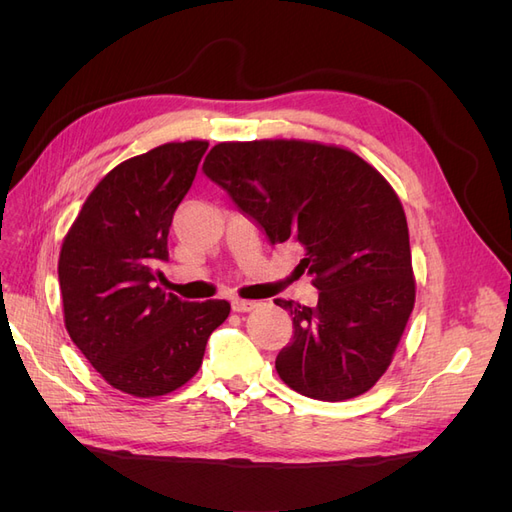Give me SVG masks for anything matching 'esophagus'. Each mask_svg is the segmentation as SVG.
I'll return each instance as SVG.
<instances>
[{"label":"esophagus","instance_id":"obj_1","mask_svg":"<svg viewBox=\"0 0 512 512\" xmlns=\"http://www.w3.org/2000/svg\"><path fill=\"white\" fill-rule=\"evenodd\" d=\"M260 307L258 301H243V299H232V309L235 312H252V309Z\"/></svg>","mask_w":512,"mask_h":512}]
</instances>
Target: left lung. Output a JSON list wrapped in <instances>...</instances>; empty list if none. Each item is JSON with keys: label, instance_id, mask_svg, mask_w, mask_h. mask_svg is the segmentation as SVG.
<instances>
[{"label": "left lung", "instance_id": "left-lung-1", "mask_svg": "<svg viewBox=\"0 0 512 512\" xmlns=\"http://www.w3.org/2000/svg\"><path fill=\"white\" fill-rule=\"evenodd\" d=\"M205 175L265 228L273 245L299 241V271L318 305L275 299L294 337L275 359L280 378L320 401L363 395L389 367L414 307L404 207L356 153L305 141L215 145Z\"/></svg>", "mask_w": 512, "mask_h": 512}]
</instances>
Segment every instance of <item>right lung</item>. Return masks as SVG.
Masks as SVG:
<instances>
[{
	"label": "right lung",
	"mask_w": 512,
	"mask_h": 512,
	"mask_svg": "<svg viewBox=\"0 0 512 512\" xmlns=\"http://www.w3.org/2000/svg\"><path fill=\"white\" fill-rule=\"evenodd\" d=\"M209 143H166L115 166L89 194L61 245L66 329L115 389L158 397L203 365L228 301L190 303L156 286L173 215Z\"/></svg>",
	"instance_id": "1"
}]
</instances>
